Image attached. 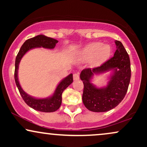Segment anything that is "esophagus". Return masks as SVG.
Segmentation results:
<instances>
[{
    "label": "esophagus",
    "mask_w": 147,
    "mask_h": 147,
    "mask_svg": "<svg viewBox=\"0 0 147 147\" xmlns=\"http://www.w3.org/2000/svg\"><path fill=\"white\" fill-rule=\"evenodd\" d=\"M73 79L74 80H78L79 79V75L78 73H74L73 74Z\"/></svg>",
    "instance_id": "34e87169"
}]
</instances>
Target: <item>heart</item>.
<instances>
[{
    "mask_svg": "<svg viewBox=\"0 0 147 147\" xmlns=\"http://www.w3.org/2000/svg\"><path fill=\"white\" fill-rule=\"evenodd\" d=\"M111 47L100 42L88 45L82 51V57L84 59H92L93 64H98L109 57L111 54Z\"/></svg>",
    "mask_w": 147,
    "mask_h": 147,
    "instance_id": "b5f03b06",
    "label": "heart"
}]
</instances>
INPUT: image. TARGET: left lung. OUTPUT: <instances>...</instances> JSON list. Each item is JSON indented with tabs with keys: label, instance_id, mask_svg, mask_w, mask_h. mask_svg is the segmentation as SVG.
<instances>
[{
	"label": "left lung",
	"instance_id": "left-lung-1",
	"mask_svg": "<svg viewBox=\"0 0 147 147\" xmlns=\"http://www.w3.org/2000/svg\"><path fill=\"white\" fill-rule=\"evenodd\" d=\"M114 56L99 66L85 68L80 78L84 83L82 100L84 106L92 112H106L114 109L125 97L131 80V70L129 54L120 41H116ZM114 70L107 86L97 89L90 82L95 74Z\"/></svg>",
	"mask_w": 147,
	"mask_h": 147
}]
</instances>
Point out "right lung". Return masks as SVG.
I'll return each instance as SVG.
<instances>
[{
  "instance_id": "obj_1",
  "label": "right lung",
  "mask_w": 147,
  "mask_h": 147,
  "mask_svg": "<svg viewBox=\"0 0 147 147\" xmlns=\"http://www.w3.org/2000/svg\"><path fill=\"white\" fill-rule=\"evenodd\" d=\"M58 41L50 37L45 36L44 35H38V36L33 37L26 40L20 49L17 56L15 61V70H14V79L16 82V86L18 87L20 94L24 102L28 104L30 107L32 108L34 110L41 112L51 113L55 112L58 110L61 104L62 97L61 95L63 90L71 84L73 82L72 74L69 75L60 82L58 86L57 87L54 95L50 98L47 99H35L34 97H30L28 94H26L20 86L18 80V64L20 61L23 55L26 53L30 49L34 48H39L43 47L45 48L53 49L55 47Z\"/></svg>"
}]
</instances>
